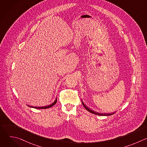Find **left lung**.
<instances>
[{
  "label": "left lung",
  "mask_w": 147,
  "mask_h": 147,
  "mask_svg": "<svg viewBox=\"0 0 147 147\" xmlns=\"http://www.w3.org/2000/svg\"><path fill=\"white\" fill-rule=\"evenodd\" d=\"M82 101V105H83V106H84V107L88 112H90V113H93V114H95V115H100V116H111V115H113V114H114L115 113H111V114H102V113H97V112H95L94 111H92V110H91V109H90L88 108H87L86 105H85V104L84 103V102H83V101L82 100H81Z\"/></svg>",
  "instance_id": "8db88e82"
}]
</instances>
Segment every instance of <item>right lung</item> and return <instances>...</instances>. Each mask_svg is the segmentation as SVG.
<instances>
[{
    "label": "right lung",
    "instance_id": "1",
    "mask_svg": "<svg viewBox=\"0 0 147 147\" xmlns=\"http://www.w3.org/2000/svg\"><path fill=\"white\" fill-rule=\"evenodd\" d=\"M56 102H57V98H56L55 100L51 105H49L48 106H46V107H30L31 108H35V109H48V108H49L52 107H53V105H55L56 103Z\"/></svg>",
    "mask_w": 147,
    "mask_h": 147
}]
</instances>
